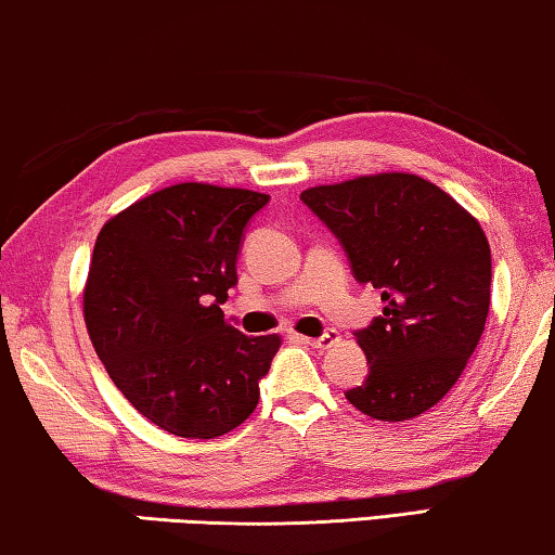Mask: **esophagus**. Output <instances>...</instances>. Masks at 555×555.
I'll return each mask as SVG.
<instances>
[{
  "label": "esophagus",
  "mask_w": 555,
  "mask_h": 555,
  "mask_svg": "<svg viewBox=\"0 0 555 555\" xmlns=\"http://www.w3.org/2000/svg\"><path fill=\"white\" fill-rule=\"evenodd\" d=\"M301 340H306L309 343L311 348H319V350H328L331 346H336V343L340 340V336H338V331H325L323 336H319V338H301Z\"/></svg>",
  "instance_id": "1"
}]
</instances>
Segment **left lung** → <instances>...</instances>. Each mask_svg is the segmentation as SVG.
<instances>
[{"instance_id":"8db88e82","label":"left lung","mask_w":555,"mask_h":555,"mask_svg":"<svg viewBox=\"0 0 555 555\" xmlns=\"http://www.w3.org/2000/svg\"><path fill=\"white\" fill-rule=\"evenodd\" d=\"M338 236L360 284L380 288L383 315L356 333L371 365L348 390L363 415L402 422L460 380L489 315L487 234L460 202L410 172L363 175L301 192Z\"/></svg>"}]
</instances>
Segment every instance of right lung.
Masks as SVG:
<instances>
[{
  "mask_svg": "<svg viewBox=\"0 0 555 555\" xmlns=\"http://www.w3.org/2000/svg\"><path fill=\"white\" fill-rule=\"evenodd\" d=\"M269 195L180 182L103 224L83 292L88 336L116 388L165 433L212 439L259 402L281 338L224 321L236 254Z\"/></svg>",
  "mask_w": 555,
  "mask_h": 555,
  "instance_id": "add662e5",
  "label": "right lung"
}]
</instances>
